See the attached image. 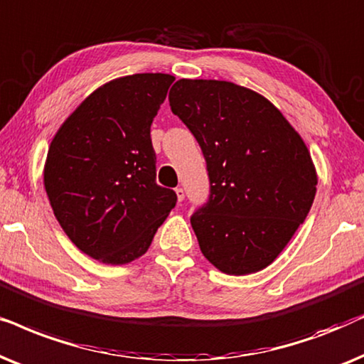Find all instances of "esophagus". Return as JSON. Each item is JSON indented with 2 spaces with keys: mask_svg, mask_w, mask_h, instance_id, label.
Returning <instances> with one entry per match:
<instances>
[{
  "mask_svg": "<svg viewBox=\"0 0 364 364\" xmlns=\"http://www.w3.org/2000/svg\"><path fill=\"white\" fill-rule=\"evenodd\" d=\"M174 193H176V198H178L179 203L185 200V191H183V188H176V190H174Z\"/></svg>",
  "mask_w": 364,
  "mask_h": 364,
  "instance_id": "esophagus-1",
  "label": "esophagus"
}]
</instances>
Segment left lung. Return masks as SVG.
<instances>
[{
	"label": "left lung",
	"instance_id": "obj_1",
	"mask_svg": "<svg viewBox=\"0 0 364 364\" xmlns=\"http://www.w3.org/2000/svg\"><path fill=\"white\" fill-rule=\"evenodd\" d=\"M174 114L195 134L210 201L191 216L201 253L223 273H258L306 220L318 174L309 149L263 95L218 80H178Z\"/></svg>",
	"mask_w": 364,
	"mask_h": 364
}]
</instances>
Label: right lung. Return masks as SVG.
Listing matches in <instances>:
<instances>
[{
    "label": "right lung",
    "mask_w": 364,
    "mask_h": 364,
    "mask_svg": "<svg viewBox=\"0 0 364 364\" xmlns=\"http://www.w3.org/2000/svg\"><path fill=\"white\" fill-rule=\"evenodd\" d=\"M174 76L138 73L96 88L63 121L43 183L58 223L81 253L126 264L146 253L176 205L156 185L153 118Z\"/></svg>",
    "instance_id": "add662e5"
}]
</instances>
